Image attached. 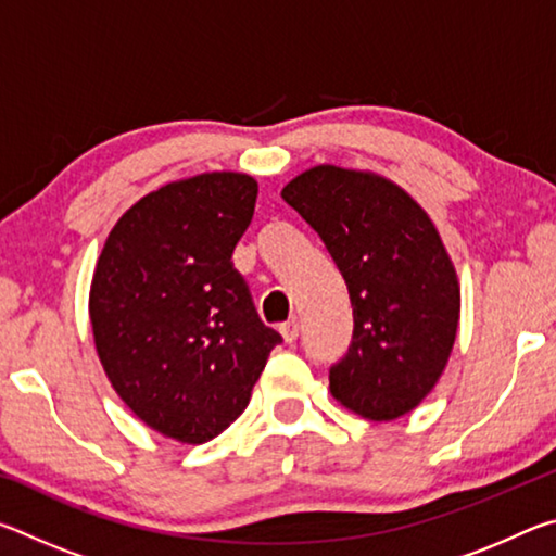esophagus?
Listing matches in <instances>:
<instances>
[{"instance_id":"obj_1","label":"esophagus","mask_w":556,"mask_h":556,"mask_svg":"<svg viewBox=\"0 0 556 556\" xmlns=\"http://www.w3.org/2000/svg\"><path fill=\"white\" fill-rule=\"evenodd\" d=\"M279 333H281V338H285V343H294L296 338H299V324H296V321H287V324H281Z\"/></svg>"}]
</instances>
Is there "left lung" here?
Instances as JSON below:
<instances>
[{
	"label": "left lung",
	"instance_id": "8db88e82",
	"mask_svg": "<svg viewBox=\"0 0 556 556\" xmlns=\"http://www.w3.org/2000/svg\"><path fill=\"white\" fill-rule=\"evenodd\" d=\"M281 199L324 240L351 294L353 341L331 365L333 397L372 421L434 390L456 341L460 287L434 223L397 184L314 166Z\"/></svg>",
	"mask_w": 556,
	"mask_h": 556
}]
</instances>
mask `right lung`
<instances>
[{
    "label": "right lung",
    "mask_w": 556,
    "mask_h": 556,
    "mask_svg": "<svg viewBox=\"0 0 556 556\" xmlns=\"http://www.w3.org/2000/svg\"><path fill=\"white\" fill-rule=\"evenodd\" d=\"M255 201L248 174L166 184L115 223L92 275L108 380L147 427L181 444H205L240 417L281 343L232 267Z\"/></svg>",
    "instance_id": "obj_1"
}]
</instances>
